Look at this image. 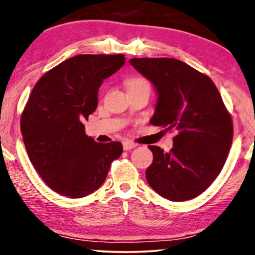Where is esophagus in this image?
<instances>
[{"mask_svg":"<svg viewBox=\"0 0 255 255\" xmlns=\"http://www.w3.org/2000/svg\"><path fill=\"white\" fill-rule=\"evenodd\" d=\"M138 144H135L133 141H130V140H125L123 141V148L124 151H130V149L137 147Z\"/></svg>","mask_w":255,"mask_h":255,"instance_id":"34e87169","label":"esophagus"}]
</instances>
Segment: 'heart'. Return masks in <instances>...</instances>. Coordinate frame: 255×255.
Here are the masks:
<instances>
[{"mask_svg": "<svg viewBox=\"0 0 255 255\" xmlns=\"http://www.w3.org/2000/svg\"><path fill=\"white\" fill-rule=\"evenodd\" d=\"M138 86H148L147 82L142 79H131L128 81V88H133V87H138Z\"/></svg>", "mask_w": 255, "mask_h": 255, "instance_id": "heart-1", "label": "heart"}]
</instances>
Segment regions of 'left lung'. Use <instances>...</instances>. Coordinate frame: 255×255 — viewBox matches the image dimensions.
I'll return each mask as SVG.
<instances>
[{
  "label": "left lung",
  "mask_w": 255,
  "mask_h": 255,
  "mask_svg": "<svg viewBox=\"0 0 255 255\" xmlns=\"http://www.w3.org/2000/svg\"><path fill=\"white\" fill-rule=\"evenodd\" d=\"M130 64L158 96L151 124L176 131L170 152L148 146L149 187L173 202L197 197L221 173L231 148L232 121L221 94L209 76L177 59L133 58Z\"/></svg>",
  "instance_id": "left-lung-1"
}]
</instances>
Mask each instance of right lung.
Here are the masks:
<instances>
[{"mask_svg": "<svg viewBox=\"0 0 255 255\" xmlns=\"http://www.w3.org/2000/svg\"><path fill=\"white\" fill-rule=\"evenodd\" d=\"M124 54H80L48 71L31 93L20 121L30 161L51 189L71 198L102 186L120 141L100 144L83 122L96 110L103 80L125 64Z\"/></svg>", "mask_w": 255, "mask_h": 255, "instance_id": "obj_1", "label": "right lung"}]
</instances>
